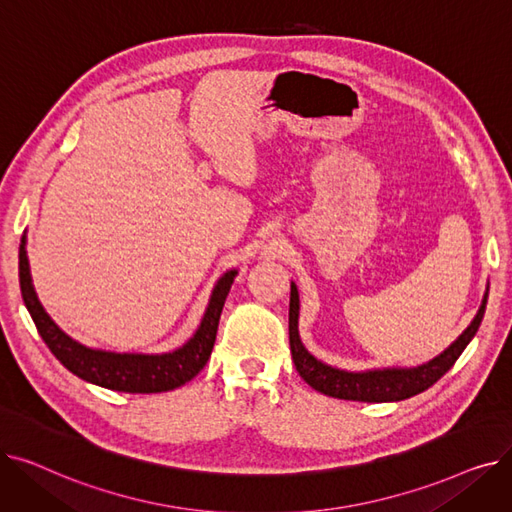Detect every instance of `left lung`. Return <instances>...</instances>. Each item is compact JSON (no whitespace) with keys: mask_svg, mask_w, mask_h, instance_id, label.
Wrapping results in <instances>:
<instances>
[{"mask_svg":"<svg viewBox=\"0 0 512 512\" xmlns=\"http://www.w3.org/2000/svg\"><path fill=\"white\" fill-rule=\"evenodd\" d=\"M488 292L483 294L477 315L473 317L467 330L456 338L444 353L429 363L419 367H384L369 371H344L332 365L317 361L301 342L299 336V290L290 284V309H288V336H290V353L294 367L301 378L317 392L342 398V400H359V402H396L411 398L429 386H434L442 375L461 357V353L475 336L483 313H486Z\"/></svg>","mask_w":512,"mask_h":512,"instance_id":"left-lung-1","label":"left lung"}]
</instances>
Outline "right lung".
<instances>
[{
    "label": "right lung",
    "instance_id": "1",
    "mask_svg": "<svg viewBox=\"0 0 512 512\" xmlns=\"http://www.w3.org/2000/svg\"><path fill=\"white\" fill-rule=\"evenodd\" d=\"M18 274L22 299L35 321L37 332L41 334L53 357H56L68 371L78 375L80 380L107 390L128 394H153L180 388L182 384L191 382L205 367L213 351V342L215 334H218V324L226 297L238 272H226L218 280V284L213 286L209 305L201 319V326L193 334V338L180 348H176V351L161 355L99 351V348H89L72 340L66 332H62L56 326V321L45 313L43 305L37 299L29 270V257H26L24 236L18 253Z\"/></svg>",
    "mask_w": 512,
    "mask_h": 512
}]
</instances>
